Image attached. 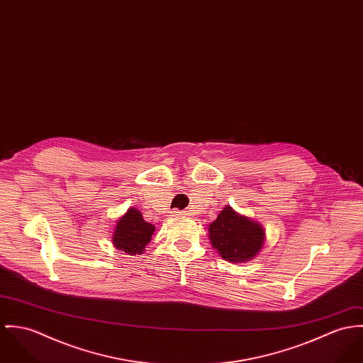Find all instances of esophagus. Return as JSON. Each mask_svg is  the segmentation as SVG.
Segmentation results:
<instances>
[{"label": "esophagus", "mask_w": 363, "mask_h": 363, "mask_svg": "<svg viewBox=\"0 0 363 363\" xmlns=\"http://www.w3.org/2000/svg\"><path fill=\"white\" fill-rule=\"evenodd\" d=\"M174 214H175V216H185L186 213H185V211H174Z\"/></svg>", "instance_id": "1"}]
</instances>
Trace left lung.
<instances>
[{
    "mask_svg": "<svg viewBox=\"0 0 363 363\" xmlns=\"http://www.w3.org/2000/svg\"><path fill=\"white\" fill-rule=\"evenodd\" d=\"M208 240L220 256L231 263H245L257 256L266 241V230L257 221L225 206L208 224Z\"/></svg>",
    "mask_w": 363,
    "mask_h": 363,
    "instance_id": "1",
    "label": "left lung"
}]
</instances>
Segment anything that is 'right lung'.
I'll use <instances>...</instances> for the list:
<instances>
[{"label": "right lung", "instance_id": "right-lung-1", "mask_svg": "<svg viewBox=\"0 0 363 363\" xmlns=\"http://www.w3.org/2000/svg\"><path fill=\"white\" fill-rule=\"evenodd\" d=\"M155 231L156 227L145 221L142 213L136 207H129L116 221L111 241L118 250L132 256L140 255L145 252L147 243L152 241Z\"/></svg>", "mask_w": 363, "mask_h": 363}]
</instances>
